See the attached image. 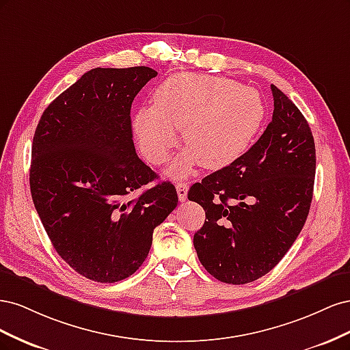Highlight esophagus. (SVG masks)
Segmentation results:
<instances>
[{
  "mask_svg": "<svg viewBox=\"0 0 350 350\" xmlns=\"http://www.w3.org/2000/svg\"><path fill=\"white\" fill-rule=\"evenodd\" d=\"M188 188L189 185L187 183H178L176 184V193H178V198L179 201H185L187 200V194H188Z\"/></svg>",
  "mask_w": 350,
  "mask_h": 350,
  "instance_id": "esophagus-1",
  "label": "esophagus"
}]
</instances>
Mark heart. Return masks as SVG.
Segmentation results:
<instances>
[{"label": "heart", "mask_w": 350, "mask_h": 350, "mask_svg": "<svg viewBox=\"0 0 350 350\" xmlns=\"http://www.w3.org/2000/svg\"><path fill=\"white\" fill-rule=\"evenodd\" d=\"M154 107L134 116L140 150L153 165L165 163L184 130L188 146L169 169L175 178L187 176L201 162L220 169L235 162L252 143L266 118V107L257 89L234 80L183 72L167 79L153 96Z\"/></svg>", "instance_id": "1"}]
</instances>
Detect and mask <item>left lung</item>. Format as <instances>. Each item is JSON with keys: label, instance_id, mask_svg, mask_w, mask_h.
Listing matches in <instances>:
<instances>
[{"label": "left lung", "instance_id": "obj_1", "mask_svg": "<svg viewBox=\"0 0 350 350\" xmlns=\"http://www.w3.org/2000/svg\"><path fill=\"white\" fill-rule=\"evenodd\" d=\"M271 122L235 162L196 183L188 200L203 206L194 235L203 267L220 282L243 284L267 274L289 251L310 213L315 144L296 105L271 84Z\"/></svg>", "mask_w": 350, "mask_h": 350}]
</instances>
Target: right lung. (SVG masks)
I'll list each match as a JSON object with an SVG mask.
<instances>
[{
    "mask_svg": "<svg viewBox=\"0 0 350 350\" xmlns=\"http://www.w3.org/2000/svg\"><path fill=\"white\" fill-rule=\"evenodd\" d=\"M149 67L93 68L49 103L31 144L30 193L59 257L81 276L120 282L139 270L153 230L178 204L174 184L135 153L131 103Z\"/></svg>",
    "mask_w": 350,
    "mask_h": 350,
    "instance_id": "obj_1",
    "label": "right lung"
}]
</instances>
